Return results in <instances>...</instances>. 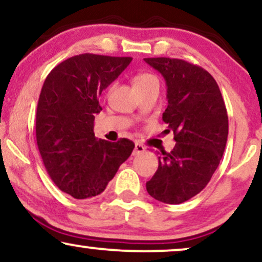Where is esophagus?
Returning <instances> with one entry per match:
<instances>
[{"instance_id":"obj_1","label":"esophagus","mask_w":262,"mask_h":262,"mask_svg":"<svg viewBox=\"0 0 262 262\" xmlns=\"http://www.w3.org/2000/svg\"><path fill=\"white\" fill-rule=\"evenodd\" d=\"M143 152H145V147L141 144H139V143H135L133 155L137 156V155H140V154H143Z\"/></svg>"}]
</instances>
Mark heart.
<instances>
[{
  "mask_svg": "<svg viewBox=\"0 0 262 262\" xmlns=\"http://www.w3.org/2000/svg\"><path fill=\"white\" fill-rule=\"evenodd\" d=\"M152 81H157L155 75L150 73H138L134 77L133 83L135 88H143L149 85L150 83H152Z\"/></svg>",
  "mask_w": 262,
  "mask_h": 262,
  "instance_id": "heart-1",
  "label": "heart"
}]
</instances>
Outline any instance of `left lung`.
<instances>
[{
  "mask_svg": "<svg viewBox=\"0 0 262 262\" xmlns=\"http://www.w3.org/2000/svg\"><path fill=\"white\" fill-rule=\"evenodd\" d=\"M165 78L168 106L162 115L176 145L162 151L159 168L146 182L154 199L182 204L199 194L221 161L228 116L219 85L209 72L178 58H144Z\"/></svg>",
  "mask_w": 262,
  "mask_h": 262,
  "instance_id": "obj_1",
  "label": "left lung"
}]
</instances>
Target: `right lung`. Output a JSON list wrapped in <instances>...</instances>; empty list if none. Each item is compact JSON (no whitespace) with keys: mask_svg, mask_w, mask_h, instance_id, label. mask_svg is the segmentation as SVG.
Returning a JSON list of instances; mask_svg holds the SVG:
<instances>
[{"mask_svg":"<svg viewBox=\"0 0 262 262\" xmlns=\"http://www.w3.org/2000/svg\"><path fill=\"white\" fill-rule=\"evenodd\" d=\"M132 57L83 53L56 66L43 81L36 108V143L47 173L62 191L88 199L105 190L134 143L97 140L95 115L102 91Z\"/></svg>","mask_w":262,"mask_h":262,"instance_id":"obj_1","label":"right lung"}]
</instances>
